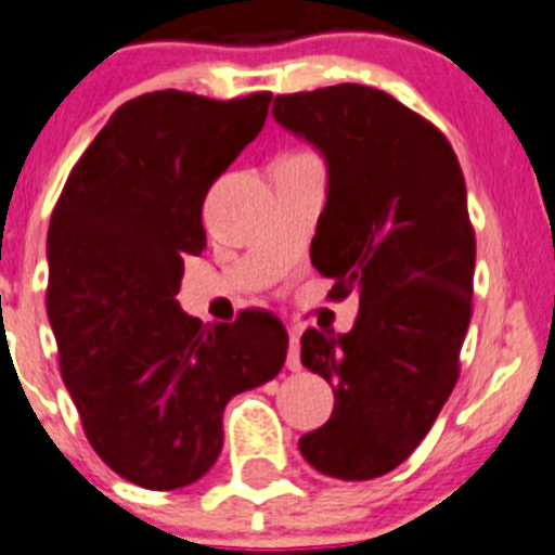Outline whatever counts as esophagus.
<instances>
[{"label": "esophagus", "instance_id": "esophagus-1", "mask_svg": "<svg viewBox=\"0 0 555 555\" xmlns=\"http://www.w3.org/2000/svg\"><path fill=\"white\" fill-rule=\"evenodd\" d=\"M286 365H288V371H299V369H302V360H299V338H297V333H292V344H288Z\"/></svg>", "mask_w": 555, "mask_h": 555}]
</instances>
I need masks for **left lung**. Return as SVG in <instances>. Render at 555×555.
Here are the masks:
<instances>
[{"label": "left lung", "instance_id": "8db88e82", "mask_svg": "<svg viewBox=\"0 0 555 555\" xmlns=\"http://www.w3.org/2000/svg\"><path fill=\"white\" fill-rule=\"evenodd\" d=\"M274 120L327 159L311 244L330 299L360 294L349 333L308 327L302 365L335 385L333 415L299 437L319 474H390L431 429L460 379L474 313L476 233L446 134L385 90L335 85L278 95Z\"/></svg>", "mask_w": 555, "mask_h": 555}]
</instances>
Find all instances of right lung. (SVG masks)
Instances as JSON below:
<instances>
[{
  "mask_svg": "<svg viewBox=\"0 0 555 555\" xmlns=\"http://www.w3.org/2000/svg\"><path fill=\"white\" fill-rule=\"evenodd\" d=\"M269 101L181 90L126 101L52 211L46 308L63 383L95 454L145 490L201 479L222 451L228 401L286 363L274 313L203 324L176 299L184 256L206 247V192L263 129Z\"/></svg>",
  "mask_w": 555,
  "mask_h": 555,
  "instance_id": "right-lung-1",
  "label": "right lung"
}]
</instances>
